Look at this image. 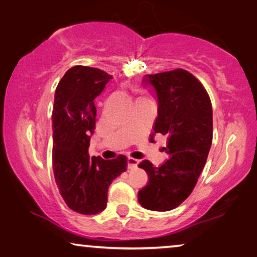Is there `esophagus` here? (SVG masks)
Returning a JSON list of instances; mask_svg holds the SVG:
<instances>
[{"label": "esophagus", "mask_w": 257, "mask_h": 257, "mask_svg": "<svg viewBox=\"0 0 257 257\" xmlns=\"http://www.w3.org/2000/svg\"><path fill=\"white\" fill-rule=\"evenodd\" d=\"M138 164H140V160L134 159L132 157L128 158V169H136Z\"/></svg>", "instance_id": "obj_1"}]
</instances>
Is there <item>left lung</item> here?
Wrapping results in <instances>:
<instances>
[{
	"label": "left lung",
	"mask_w": 257,
	"mask_h": 257,
	"mask_svg": "<svg viewBox=\"0 0 257 257\" xmlns=\"http://www.w3.org/2000/svg\"><path fill=\"white\" fill-rule=\"evenodd\" d=\"M142 85L158 103L151 141L156 134L168 137L164 151L169 159L160 167L141 162L149 183L138 192V202L145 209L168 211L189 197L205 167L213 141V109L201 83L181 68L145 75Z\"/></svg>",
	"instance_id": "1"
}]
</instances>
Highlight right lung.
<instances>
[{
  "instance_id": "1",
  "label": "right lung",
  "mask_w": 257,
  "mask_h": 257,
  "mask_svg": "<svg viewBox=\"0 0 257 257\" xmlns=\"http://www.w3.org/2000/svg\"><path fill=\"white\" fill-rule=\"evenodd\" d=\"M112 75L87 66L68 70L58 83L52 109V168L64 201L72 210L95 215L106 208L107 190L125 172L128 159L90 158V138L96 128V106Z\"/></svg>"
}]
</instances>
